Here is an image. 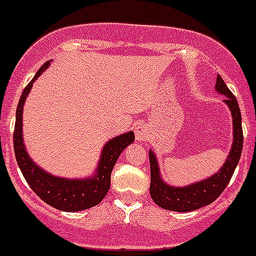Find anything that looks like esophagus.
<instances>
[{"label": "esophagus", "mask_w": 256, "mask_h": 256, "mask_svg": "<svg viewBox=\"0 0 256 256\" xmlns=\"http://www.w3.org/2000/svg\"><path fill=\"white\" fill-rule=\"evenodd\" d=\"M148 130L144 126H138V128L136 130V138L137 141H144V140L148 138Z\"/></svg>", "instance_id": "obj_1"}]
</instances>
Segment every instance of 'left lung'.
Returning <instances> with one entry per match:
<instances>
[{
  "label": "left lung",
  "instance_id": "obj_1",
  "mask_svg": "<svg viewBox=\"0 0 256 256\" xmlns=\"http://www.w3.org/2000/svg\"><path fill=\"white\" fill-rule=\"evenodd\" d=\"M216 92L226 96L224 102L230 108V114L234 118V144L230 148V155L223 166L212 177L194 183V184H188L186 187H173L166 184L162 180L155 154L150 151L148 152L151 169L150 195L154 202L162 209L187 212L212 204V201H216L222 192L224 191L234 176V169L240 162V156L242 152L244 134L242 126H241V112H240L236 97L226 86L220 76H216Z\"/></svg>",
  "mask_w": 256,
  "mask_h": 256
}]
</instances>
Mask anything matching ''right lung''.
I'll use <instances>...</instances> for the list:
<instances>
[{"mask_svg":"<svg viewBox=\"0 0 256 256\" xmlns=\"http://www.w3.org/2000/svg\"><path fill=\"white\" fill-rule=\"evenodd\" d=\"M50 61H47L40 68L34 78L28 83L20 96L14 130V151L22 176L40 198L52 208L62 212H79L100 204L105 198L110 188V178L115 162L122 151L134 141V133L126 132L118 136L105 144L94 177H88L86 180H68L55 177L40 168L29 158L22 141V108L33 82L44 73Z\"/></svg>","mask_w":256,"mask_h":256,"instance_id":"right-lung-1","label":"right lung"}]
</instances>
